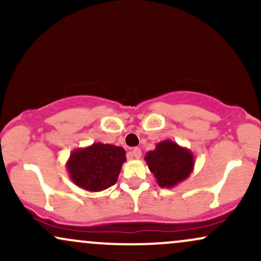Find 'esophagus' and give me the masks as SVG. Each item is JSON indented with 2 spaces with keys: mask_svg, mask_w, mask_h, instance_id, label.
<instances>
[{
  "mask_svg": "<svg viewBox=\"0 0 261 261\" xmlns=\"http://www.w3.org/2000/svg\"><path fill=\"white\" fill-rule=\"evenodd\" d=\"M130 154H131V157H135V158H140L141 157V149L139 148V147H135L133 151L130 152Z\"/></svg>",
  "mask_w": 261,
  "mask_h": 261,
  "instance_id": "1",
  "label": "esophagus"
}]
</instances>
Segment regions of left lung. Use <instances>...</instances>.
I'll list each match as a JSON object with an SVG mask.
<instances>
[{
    "instance_id": "1",
    "label": "left lung",
    "mask_w": 261,
    "mask_h": 261,
    "mask_svg": "<svg viewBox=\"0 0 261 261\" xmlns=\"http://www.w3.org/2000/svg\"><path fill=\"white\" fill-rule=\"evenodd\" d=\"M149 170L161 188L172 189L193 173L195 160L190 149L170 140L161 141L145 155Z\"/></svg>"
}]
</instances>
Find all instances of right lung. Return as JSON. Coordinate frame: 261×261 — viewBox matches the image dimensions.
Wrapping results in <instances>:
<instances>
[{
  "label": "right lung",
  "mask_w": 261,
  "mask_h": 261,
  "mask_svg": "<svg viewBox=\"0 0 261 261\" xmlns=\"http://www.w3.org/2000/svg\"><path fill=\"white\" fill-rule=\"evenodd\" d=\"M126 152L108 143H93L70 154L66 169L77 187L91 193L106 190L118 181Z\"/></svg>",
  "instance_id": "obj_1"
}]
</instances>
